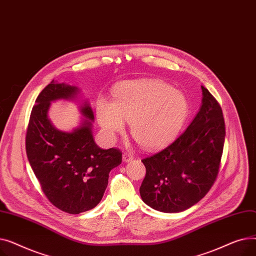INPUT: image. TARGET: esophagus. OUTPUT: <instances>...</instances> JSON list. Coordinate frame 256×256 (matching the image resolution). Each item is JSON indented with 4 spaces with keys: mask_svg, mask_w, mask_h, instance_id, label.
Here are the masks:
<instances>
[{
    "mask_svg": "<svg viewBox=\"0 0 256 256\" xmlns=\"http://www.w3.org/2000/svg\"><path fill=\"white\" fill-rule=\"evenodd\" d=\"M132 160H134V156H132L130 154H128V152H124V154H122V160H124V163L132 162Z\"/></svg>",
    "mask_w": 256,
    "mask_h": 256,
    "instance_id": "34e87169",
    "label": "esophagus"
}]
</instances>
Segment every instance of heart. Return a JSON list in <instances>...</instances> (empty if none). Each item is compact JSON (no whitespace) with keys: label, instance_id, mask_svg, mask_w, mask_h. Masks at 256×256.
<instances>
[{"label":"heart","instance_id":"1","mask_svg":"<svg viewBox=\"0 0 256 256\" xmlns=\"http://www.w3.org/2000/svg\"><path fill=\"white\" fill-rule=\"evenodd\" d=\"M114 102L100 98L96 118L108 136L114 138L130 122V134L145 150H154L171 142L188 114L182 94L160 80H130L117 86Z\"/></svg>","mask_w":256,"mask_h":256}]
</instances>
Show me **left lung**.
Returning a JSON list of instances; mask_svg holds the SVG:
<instances>
[{"label": "left lung", "instance_id": "left-lung-1", "mask_svg": "<svg viewBox=\"0 0 256 256\" xmlns=\"http://www.w3.org/2000/svg\"><path fill=\"white\" fill-rule=\"evenodd\" d=\"M202 89V102L190 126L165 150L142 162L140 195L152 208L180 212L202 199L217 178L225 140L220 104Z\"/></svg>", "mask_w": 256, "mask_h": 256}]
</instances>
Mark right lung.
<instances>
[{"label": "right lung", "instance_id": "right-lung-1", "mask_svg": "<svg viewBox=\"0 0 256 256\" xmlns=\"http://www.w3.org/2000/svg\"><path fill=\"white\" fill-rule=\"evenodd\" d=\"M78 94V87L52 80L35 100L26 136V156L44 193L56 208L74 214L100 204L110 171L122 160L120 150H102L94 142L88 100L78 104L84 118L76 128L64 132L52 126L50 102L76 100Z\"/></svg>", "mask_w": 256, "mask_h": 256}]
</instances>
